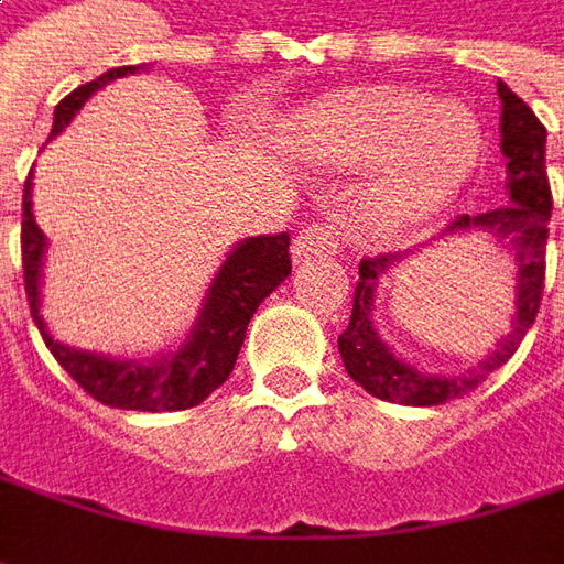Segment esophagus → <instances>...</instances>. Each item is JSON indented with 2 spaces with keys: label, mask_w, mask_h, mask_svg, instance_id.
<instances>
[{
  "label": "esophagus",
  "mask_w": 564,
  "mask_h": 564,
  "mask_svg": "<svg viewBox=\"0 0 564 564\" xmlns=\"http://www.w3.org/2000/svg\"><path fill=\"white\" fill-rule=\"evenodd\" d=\"M337 237H334V227L327 221H312L308 227H302L300 237L293 240V259L296 262H308V259H318V256H337Z\"/></svg>",
  "instance_id": "esophagus-1"
}]
</instances>
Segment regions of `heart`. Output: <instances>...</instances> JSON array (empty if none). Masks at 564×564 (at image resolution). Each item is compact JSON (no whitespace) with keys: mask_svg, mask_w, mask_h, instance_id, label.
Masks as SVG:
<instances>
[{"mask_svg":"<svg viewBox=\"0 0 564 564\" xmlns=\"http://www.w3.org/2000/svg\"><path fill=\"white\" fill-rule=\"evenodd\" d=\"M300 149L324 165L378 159L359 189L365 224L402 234L437 215L468 184L480 133L458 106L405 87H368L330 96L300 127Z\"/></svg>","mask_w":564,"mask_h":564,"instance_id":"1","label":"heart"}]
</instances>
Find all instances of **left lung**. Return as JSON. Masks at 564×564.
I'll list each match as a JSON object with an SVG mask.
<instances>
[{"instance_id":"left-lung-1","label":"left lung","mask_w":564,"mask_h":564,"mask_svg":"<svg viewBox=\"0 0 564 564\" xmlns=\"http://www.w3.org/2000/svg\"><path fill=\"white\" fill-rule=\"evenodd\" d=\"M496 93L502 99V155H506V189L509 203L490 208L484 215H458L456 221L446 224V234L462 230H484L496 237V243L512 249L514 256V315L512 330L496 343L490 356L477 361L465 375H424L412 368L409 361L397 359L390 346L380 340L375 330V293H378L380 274L390 264L402 262L405 256L387 252L378 259H361L359 283L349 327L340 334V356L346 375L359 383L365 393L399 402V405H440L446 399L465 397L475 390L480 380L499 365L512 359L514 349L521 346L524 334L531 330L540 300H543V278H546V237H550V215H553V193L546 177V127L536 121V115L524 106L512 89L502 80L496 84ZM443 234V237H446Z\"/></svg>"}]
</instances>
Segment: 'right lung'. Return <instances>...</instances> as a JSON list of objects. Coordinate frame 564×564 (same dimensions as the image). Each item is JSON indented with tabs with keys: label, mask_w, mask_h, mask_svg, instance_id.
Returning <instances> with one entry per match:
<instances>
[{
	"label": "right lung",
	"mask_w": 564,
	"mask_h": 564,
	"mask_svg": "<svg viewBox=\"0 0 564 564\" xmlns=\"http://www.w3.org/2000/svg\"><path fill=\"white\" fill-rule=\"evenodd\" d=\"M133 70H137L133 65L111 68L102 77L68 93L55 106L52 137L68 127L70 118L80 111V106L96 89H102L108 80L127 77ZM30 177H33V171H30ZM30 177L24 184V221H21L24 290H28L30 315L36 321L55 361L84 387V393L111 409L181 412V409H193L205 397H212L234 371L249 318L256 315L264 296L274 286H281L283 278L290 274V237L286 234L249 237L227 252V259L205 293L196 324L177 352H162L155 359H111L102 352L70 349L46 330V321L40 315V271H43V256H46V237L33 221Z\"/></svg>",
	"instance_id": "1"
}]
</instances>
